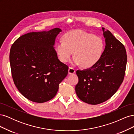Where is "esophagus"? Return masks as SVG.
Returning a JSON list of instances; mask_svg holds the SVG:
<instances>
[{"label":"esophagus","mask_w":134,"mask_h":134,"mask_svg":"<svg viewBox=\"0 0 134 134\" xmlns=\"http://www.w3.org/2000/svg\"><path fill=\"white\" fill-rule=\"evenodd\" d=\"M75 72V69H74V68L69 67V69H68V73L69 74H74Z\"/></svg>","instance_id":"34e87169"}]
</instances>
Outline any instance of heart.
<instances>
[{"label":"heart","instance_id":"b5f03b06","mask_svg":"<svg viewBox=\"0 0 134 134\" xmlns=\"http://www.w3.org/2000/svg\"><path fill=\"white\" fill-rule=\"evenodd\" d=\"M64 41L55 44V50L59 60L66 63L73 54L72 64L84 68L94 66L102 58L104 43L102 38L81 30L67 32L63 36Z\"/></svg>","mask_w":134,"mask_h":134}]
</instances>
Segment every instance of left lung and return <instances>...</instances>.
Segmentation results:
<instances>
[{
  "mask_svg": "<svg viewBox=\"0 0 134 134\" xmlns=\"http://www.w3.org/2000/svg\"><path fill=\"white\" fill-rule=\"evenodd\" d=\"M102 30L106 44L102 58L92 67L76 72L79 79L76 94L91 104L105 102L117 92L123 82L127 63L122 43L110 31Z\"/></svg>",
  "mask_w": 134,
  "mask_h": 134,
  "instance_id": "8db88e82",
  "label": "left lung"
}]
</instances>
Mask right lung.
<instances>
[{
	"label": "right lung",
	"mask_w": 134,
	"mask_h": 134,
	"mask_svg": "<svg viewBox=\"0 0 134 134\" xmlns=\"http://www.w3.org/2000/svg\"><path fill=\"white\" fill-rule=\"evenodd\" d=\"M60 32L55 28L30 32L20 36L11 47L9 60L14 83L32 102L43 103L53 98L68 75L69 68L59 60L54 47Z\"/></svg>",
	"instance_id": "add662e5"
}]
</instances>
